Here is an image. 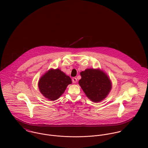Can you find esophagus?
Here are the masks:
<instances>
[{"mask_svg":"<svg viewBox=\"0 0 148 148\" xmlns=\"http://www.w3.org/2000/svg\"><path fill=\"white\" fill-rule=\"evenodd\" d=\"M72 82H73V83H76L77 82V79L76 77H73L72 79Z\"/></svg>","mask_w":148,"mask_h":148,"instance_id":"esophagus-1","label":"esophagus"}]
</instances>
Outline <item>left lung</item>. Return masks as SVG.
Listing matches in <instances>:
<instances>
[{
    "label": "left lung",
    "instance_id": "8db88e82",
    "mask_svg": "<svg viewBox=\"0 0 148 148\" xmlns=\"http://www.w3.org/2000/svg\"><path fill=\"white\" fill-rule=\"evenodd\" d=\"M82 79L79 83L86 96L94 102L104 99L111 89L108 77L99 70L87 69L80 73Z\"/></svg>",
    "mask_w": 148,
    "mask_h": 148
}]
</instances>
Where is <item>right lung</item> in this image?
I'll list each match as a JSON object with an SVG mask.
<instances>
[{"label":"right lung","mask_w":148,"mask_h":148,"mask_svg":"<svg viewBox=\"0 0 148 148\" xmlns=\"http://www.w3.org/2000/svg\"><path fill=\"white\" fill-rule=\"evenodd\" d=\"M72 83L71 79L60 69H51L40 78L39 88L44 96L51 101L57 100Z\"/></svg>","instance_id":"right-lung-1"}]
</instances>
